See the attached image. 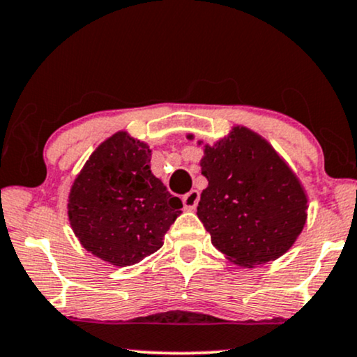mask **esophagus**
Instances as JSON below:
<instances>
[{"label": "esophagus", "instance_id": "esophagus-1", "mask_svg": "<svg viewBox=\"0 0 357 357\" xmlns=\"http://www.w3.org/2000/svg\"><path fill=\"white\" fill-rule=\"evenodd\" d=\"M197 202H199V192L196 189H191L188 194L183 196V204L188 211H194L197 207Z\"/></svg>", "mask_w": 357, "mask_h": 357}]
</instances>
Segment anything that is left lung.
Masks as SVG:
<instances>
[{
    "instance_id": "8db88e82",
    "label": "left lung",
    "mask_w": 357,
    "mask_h": 357,
    "mask_svg": "<svg viewBox=\"0 0 357 357\" xmlns=\"http://www.w3.org/2000/svg\"><path fill=\"white\" fill-rule=\"evenodd\" d=\"M197 218L218 250L241 267L267 264L293 245L306 220L303 188L277 151L237 126L206 146Z\"/></svg>"
}]
</instances>
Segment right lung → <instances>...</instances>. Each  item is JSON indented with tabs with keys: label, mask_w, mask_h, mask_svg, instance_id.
Instances as JSON below:
<instances>
[{
	"label": "right lung",
	"mask_w": 357,
	"mask_h": 357,
	"mask_svg": "<svg viewBox=\"0 0 357 357\" xmlns=\"http://www.w3.org/2000/svg\"><path fill=\"white\" fill-rule=\"evenodd\" d=\"M151 150L120 132L103 142L75 178L69 219L89 252L126 267L155 254L183 202L153 176Z\"/></svg>",
	"instance_id": "1"
}]
</instances>
